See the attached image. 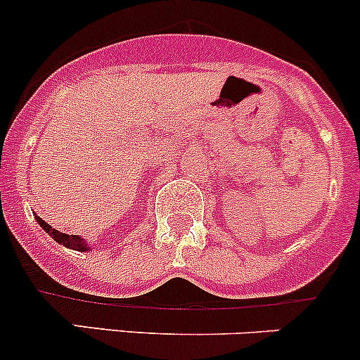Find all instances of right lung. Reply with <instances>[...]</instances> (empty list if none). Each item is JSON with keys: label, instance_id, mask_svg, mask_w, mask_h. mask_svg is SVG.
Segmentation results:
<instances>
[{"label": "right lung", "instance_id": "1", "mask_svg": "<svg viewBox=\"0 0 360 360\" xmlns=\"http://www.w3.org/2000/svg\"><path fill=\"white\" fill-rule=\"evenodd\" d=\"M36 221H38L39 226L43 228V230L46 231V233L50 235V237L53 238V240L57 242V244L64 245V248L68 249H72V250H79V252H86V250H92V245L89 244V242L85 240V238L78 237V235H68V233H63V231L56 230V228L50 226L49 223H45V221L41 219V217L34 216Z\"/></svg>", "mask_w": 360, "mask_h": 360}]
</instances>
